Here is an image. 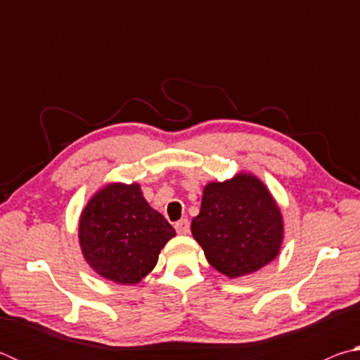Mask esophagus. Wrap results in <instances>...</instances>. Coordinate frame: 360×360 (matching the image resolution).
I'll return each mask as SVG.
<instances>
[{"mask_svg":"<svg viewBox=\"0 0 360 360\" xmlns=\"http://www.w3.org/2000/svg\"><path fill=\"white\" fill-rule=\"evenodd\" d=\"M174 229L179 235H187L188 231H191V222H188L187 219H181L179 222L174 224Z\"/></svg>","mask_w":360,"mask_h":360,"instance_id":"34e87169","label":"esophagus"}]
</instances>
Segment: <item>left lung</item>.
<instances>
[{
	"label": "left lung",
	"mask_w": 360,
	"mask_h": 360,
	"mask_svg": "<svg viewBox=\"0 0 360 360\" xmlns=\"http://www.w3.org/2000/svg\"><path fill=\"white\" fill-rule=\"evenodd\" d=\"M191 229L210 265L229 278L251 275L270 264L284 238L276 200L257 176L245 172L205 186Z\"/></svg>",
	"instance_id": "left-lung-1"
}]
</instances>
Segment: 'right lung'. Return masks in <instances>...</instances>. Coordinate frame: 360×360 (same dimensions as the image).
Returning <instances> with one entry per match:
<instances>
[{
	"label": "right lung",
	"mask_w": 360,
	"mask_h": 360,
	"mask_svg": "<svg viewBox=\"0 0 360 360\" xmlns=\"http://www.w3.org/2000/svg\"><path fill=\"white\" fill-rule=\"evenodd\" d=\"M176 235L150 208L136 182H111L89 200L79 217V245L87 264L117 284H138Z\"/></svg>",
	"instance_id": "obj_1"
}]
</instances>
